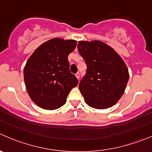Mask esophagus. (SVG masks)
<instances>
[{"instance_id":"obj_1","label":"esophagus","mask_w":152,"mask_h":152,"mask_svg":"<svg viewBox=\"0 0 152 152\" xmlns=\"http://www.w3.org/2000/svg\"><path fill=\"white\" fill-rule=\"evenodd\" d=\"M76 78H77L78 79H79V78H80V73H77L76 74Z\"/></svg>"}]
</instances>
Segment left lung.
I'll use <instances>...</instances> for the list:
<instances>
[{"label": "left lung", "instance_id": "1", "mask_svg": "<svg viewBox=\"0 0 152 152\" xmlns=\"http://www.w3.org/2000/svg\"><path fill=\"white\" fill-rule=\"evenodd\" d=\"M77 48L87 65L86 73L79 85L85 102L97 109L115 104L123 96L129 79L123 60L113 48L99 41H81Z\"/></svg>", "mask_w": 152, "mask_h": 152}]
</instances>
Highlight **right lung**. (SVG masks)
<instances>
[{"label":"right lung","instance_id":"obj_1","mask_svg":"<svg viewBox=\"0 0 152 152\" xmlns=\"http://www.w3.org/2000/svg\"><path fill=\"white\" fill-rule=\"evenodd\" d=\"M76 41L53 39L37 48L23 69L26 91L31 99L46 110L64 105L78 79L70 73L68 55Z\"/></svg>","mask_w":152,"mask_h":152}]
</instances>
